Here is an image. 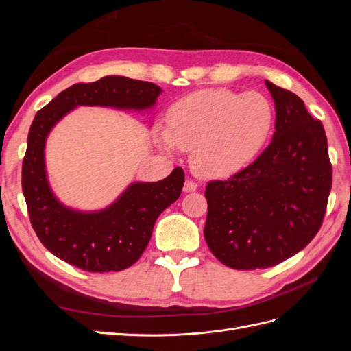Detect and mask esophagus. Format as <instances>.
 Instances as JSON below:
<instances>
[{
	"instance_id": "obj_1",
	"label": "esophagus",
	"mask_w": 351,
	"mask_h": 351,
	"mask_svg": "<svg viewBox=\"0 0 351 351\" xmlns=\"http://www.w3.org/2000/svg\"><path fill=\"white\" fill-rule=\"evenodd\" d=\"M196 189H197V184H196L195 182H192V180H186L184 187H183V190H184L186 193H192V192H196Z\"/></svg>"
}]
</instances>
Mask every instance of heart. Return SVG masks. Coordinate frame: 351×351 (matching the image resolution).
I'll return each instance as SVG.
<instances>
[{
    "instance_id": "b5f03b06",
    "label": "heart",
    "mask_w": 351,
    "mask_h": 351,
    "mask_svg": "<svg viewBox=\"0 0 351 351\" xmlns=\"http://www.w3.org/2000/svg\"><path fill=\"white\" fill-rule=\"evenodd\" d=\"M275 112L259 92L204 89L177 101L167 115V130L156 139L164 149L192 151L195 171L226 177L249 165L272 132Z\"/></svg>"
}]
</instances>
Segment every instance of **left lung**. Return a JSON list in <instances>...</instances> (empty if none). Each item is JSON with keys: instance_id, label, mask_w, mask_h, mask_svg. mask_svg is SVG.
Segmentation results:
<instances>
[{"instance_id": "left-lung-1", "label": "left lung", "mask_w": 351, "mask_h": 351, "mask_svg": "<svg viewBox=\"0 0 351 351\" xmlns=\"http://www.w3.org/2000/svg\"><path fill=\"white\" fill-rule=\"evenodd\" d=\"M275 102L272 142L249 167L206 184L205 240L232 269H265L319 231L332 184L324 125L295 93L265 80Z\"/></svg>"}]
</instances>
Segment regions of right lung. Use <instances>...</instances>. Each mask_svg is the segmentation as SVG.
I'll use <instances>...</instances> for the list:
<instances>
[{"instance_id":"1","label":"right lung","mask_w":351,"mask_h":351,"mask_svg":"<svg viewBox=\"0 0 351 351\" xmlns=\"http://www.w3.org/2000/svg\"><path fill=\"white\" fill-rule=\"evenodd\" d=\"M161 88L151 82L107 76L76 83L39 110L30 125L22 187L30 224L40 243L73 267L88 272L123 271L142 256L156 218L180 197L184 171L177 167L161 182L132 183L112 205L97 212L74 210L52 193L45 171V141L62 117L79 105L147 110Z\"/></svg>"}]
</instances>
